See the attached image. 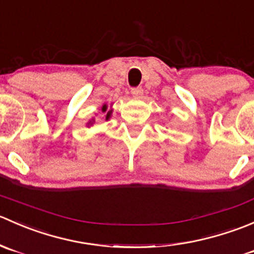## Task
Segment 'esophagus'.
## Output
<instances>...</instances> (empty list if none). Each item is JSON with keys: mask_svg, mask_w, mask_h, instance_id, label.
<instances>
[{"mask_svg": "<svg viewBox=\"0 0 254 254\" xmlns=\"http://www.w3.org/2000/svg\"><path fill=\"white\" fill-rule=\"evenodd\" d=\"M143 93V89L141 87H132L131 88V94L132 96H141Z\"/></svg>", "mask_w": 254, "mask_h": 254, "instance_id": "1", "label": "esophagus"}]
</instances>
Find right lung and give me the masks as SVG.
I'll return each mask as SVG.
<instances>
[{"instance_id":"right-lung-1","label":"right lung","mask_w":254,"mask_h":254,"mask_svg":"<svg viewBox=\"0 0 254 254\" xmlns=\"http://www.w3.org/2000/svg\"><path fill=\"white\" fill-rule=\"evenodd\" d=\"M102 111L106 112V111H107V106H103V108H102ZM111 114H112V111H108V113H107V115H106V120L109 119V117H111Z\"/></svg>"}]
</instances>
